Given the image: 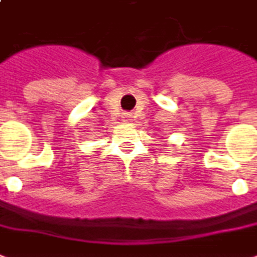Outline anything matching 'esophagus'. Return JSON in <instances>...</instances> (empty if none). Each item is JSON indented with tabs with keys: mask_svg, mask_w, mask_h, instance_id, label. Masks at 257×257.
<instances>
[{
	"mask_svg": "<svg viewBox=\"0 0 257 257\" xmlns=\"http://www.w3.org/2000/svg\"><path fill=\"white\" fill-rule=\"evenodd\" d=\"M121 117H123V121H130L133 116H131V113H123Z\"/></svg>",
	"mask_w": 257,
	"mask_h": 257,
	"instance_id": "1",
	"label": "esophagus"
}]
</instances>
